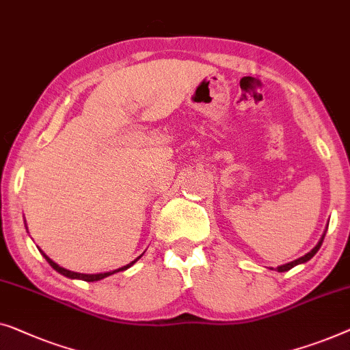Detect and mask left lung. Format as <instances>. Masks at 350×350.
<instances>
[{
	"label": "left lung",
	"mask_w": 350,
	"mask_h": 350,
	"mask_svg": "<svg viewBox=\"0 0 350 350\" xmlns=\"http://www.w3.org/2000/svg\"><path fill=\"white\" fill-rule=\"evenodd\" d=\"M325 233H327V228H325L322 238H321V241H319V243H317L316 247H314L312 250H309V252H308L306 255H303V257L293 260V262H288V263H285V265H280V267H278L275 269H278L279 273H284V271H288V269H292L293 267H297V265H303V263L309 262V260H311V258L314 257V255L317 254V250L321 249V245H322V243H323V238H325ZM271 269H273V268H271Z\"/></svg>",
	"instance_id": "1"
}]
</instances>
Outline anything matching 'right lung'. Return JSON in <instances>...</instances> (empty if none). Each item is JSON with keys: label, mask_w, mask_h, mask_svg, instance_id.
<instances>
[{"label": "right lung", "mask_w": 350, "mask_h": 350, "mask_svg": "<svg viewBox=\"0 0 350 350\" xmlns=\"http://www.w3.org/2000/svg\"><path fill=\"white\" fill-rule=\"evenodd\" d=\"M25 226H27V224H25ZM39 249V247H38ZM39 252L42 254V257L47 260V263L51 265V267L55 269L57 273H60V274H63V275H66V278H70V279H81V280H85V282H95V280H101V279H105V278H107V275H112V274H116V273H119V271H125V269H128L130 267H133V265H135L137 260H139L142 255H144V252H142L139 257L137 258H135L133 260V262H130L128 265H125V267H122V268H117V269H114V271H106V273H96V274H83V273H76V271H70V269H66V268H63V267H60V265H57L55 262H53V260H51L47 257L46 254L42 252L41 249H39Z\"/></svg>", "instance_id": "add662e5"}]
</instances>
